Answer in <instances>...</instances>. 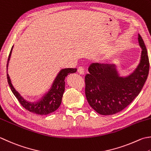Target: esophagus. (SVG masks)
<instances>
[{
    "mask_svg": "<svg viewBox=\"0 0 151 151\" xmlns=\"http://www.w3.org/2000/svg\"><path fill=\"white\" fill-rule=\"evenodd\" d=\"M78 73L81 74V75H83L84 73V68L82 66H80L78 68Z\"/></svg>",
    "mask_w": 151,
    "mask_h": 151,
    "instance_id": "1",
    "label": "esophagus"
}]
</instances>
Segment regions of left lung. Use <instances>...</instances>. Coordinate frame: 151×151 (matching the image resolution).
Masks as SVG:
<instances>
[{
	"label": "left lung",
	"mask_w": 151,
	"mask_h": 151,
	"mask_svg": "<svg viewBox=\"0 0 151 151\" xmlns=\"http://www.w3.org/2000/svg\"><path fill=\"white\" fill-rule=\"evenodd\" d=\"M138 41L142 48L140 63L130 75L121 77L114 64L92 63L85 76V94L89 105L97 113L111 115L129 105L142 90L149 71L146 46L141 35Z\"/></svg>",
	"instance_id": "8db88e82"
}]
</instances>
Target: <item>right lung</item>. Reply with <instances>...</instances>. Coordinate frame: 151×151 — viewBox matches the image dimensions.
Instances as JSON below:
<instances>
[{"label":"right lung","instance_id":"obj_1","mask_svg":"<svg viewBox=\"0 0 151 151\" xmlns=\"http://www.w3.org/2000/svg\"><path fill=\"white\" fill-rule=\"evenodd\" d=\"M12 48L10 54L8 56V62H7V71H8V63L10 61V58L12 51ZM76 69L74 68H67V69H63L60 70L58 76H56L54 80V83L52 84V88H50V91L48 93L45 94V96L42 97L40 101L37 103H31L26 101L23 97L21 96L20 94L15 90V88L12 84L10 76L7 73V79L8 82L10 86V89L14 93V95L16 96V98L18 100L20 104L24 107L26 110L29 111L31 113L39 114V115H46L48 114L51 113H53L60 107L62 97L65 91V77L69 75L70 73H74L76 72Z\"/></svg>","mask_w":151,"mask_h":151}]
</instances>
